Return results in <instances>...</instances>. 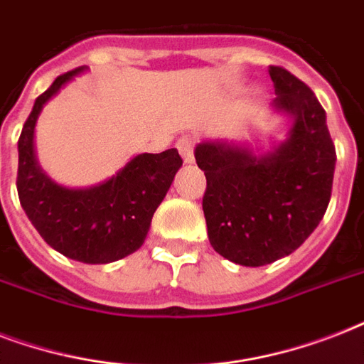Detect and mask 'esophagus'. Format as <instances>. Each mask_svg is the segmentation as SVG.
I'll use <instances>...</instances> for the list:
<instances>
[{"label": "esophagus", "instance_id": "obj_1", "mask_svg": "<svg viewBox=\"0 0 364 364\" xmlns=\"http://www.w3.org/2000/svg\"><path fill=\"white\" fill-rule=\"evenodd\" d=\"M177 149H179V153H181L183 160L185 162H193L194 154H193V139L191 137H181L179 141H177Z\"/></svg>", "mask_w": 364, "mask_h": 364}]
</instances>
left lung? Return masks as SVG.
Wrapping results in <instances>:
<instances>
[{
	"label": "left lung",
	"mask_w": 364,
	"mask_h": 364,
	"mask_svg": "<svg viewBox=\"0 0 364 364\" xmlns=\"http://www.w3.org/2000/svg\"><path fill=\"white\" fill-rule=\"evenodd\" d=\"M272 105L293 119L285 141L264 154L232 143L202 141V210L211 247L242 266H264L299 249L317 228L333 191L336 151L327 115L300 79L270 65Z\"/></svg>",
	"instance_id": "1"
}]
</instances>
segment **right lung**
Listing matches in <instances>:
<instances>
[{
	"instance_id": "1",
	"label": "right lung",
	"mask_w": 364,
	"mask_h": 364,
	"mask_svg": "<svg viewBox=\"0 0 364 364\" xmlns=\"http://www.w3.org/2000/svg\"><path fill=\"white\" fill-rule=\"evenodd\" d=\"M85 70L77 68L56 77L36 100L18 137L16 191L26 215L50 247L79 262L107 264L141 247L154 211L183 160L177 149L159 154L143 153L134 156L117 176L94 187L68 188L54 183L36 160L37 117L65 82Z\"/></svg>"
}]
</instances>
